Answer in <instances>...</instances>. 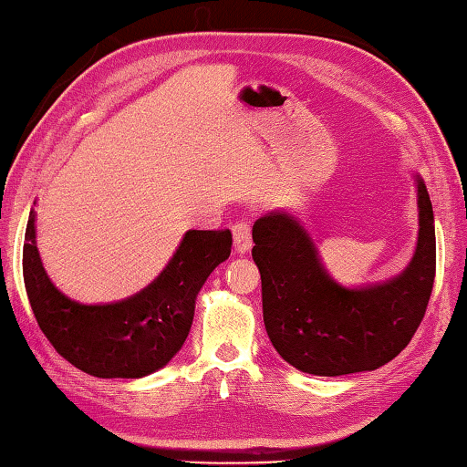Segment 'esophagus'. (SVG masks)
I'll use <instances>...</instances> for the list:
<instances>
[{"label":"esophagus","mask_w":467,"mask_h":467,"mask_svg":"<svg viewBox=\"0 0 467 467\" xmlns=\"http://www.w3.org/2000/svg\"><path fill=\"white\" fill-rule=\"evenodd\" d=\"M232 232H234V248H235V252H238L240 256H244L252 248V227H250V221L248 219L238 221V223L232 227Z\"/></svg>","instance_id":"obj_1"}]
</instances>
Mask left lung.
Here are the masks:
<instances>
[{"instance_id": "8db88e82", "label": "left lung", "mask_w": 467, "mask_h": 467, "mask_svg": "<svg viewBox=\"0 0 467 467\" xmlns=\"http://www.w3.org/2000/svg\"><path fill=\"white\" fill-rule=\"evenodd\" d=\"M419 242L394 279L345 287L326 271L307 229L287 211H271L252 227V258L263 279L266 334L285 361L322 378L373 371L408 347L435 283V217L416 174Z\"/></svg>"}]
</instances>
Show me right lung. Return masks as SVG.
<instances>
[{
    "mask_svg": "<svg viewBox=\"0 0 467 467\" xmlns=\"http://www.w3.org/2000/svg\"><path fill=\"white\" fill-rule=\"evenodd\" d=\"M24 240V285L40 330L73 367L104 379H137L168 365L191 332L201 287L232 252L229 229H191L145 289L122 301L88 306L48 279L36 248L35 209Z\"/></svg>",
    "mask_w": 467,
    "mask_h": 467,
    "instance_id": "1",
    "label": "right lung"
}]
</instances>
